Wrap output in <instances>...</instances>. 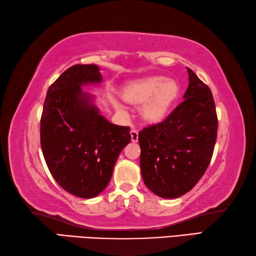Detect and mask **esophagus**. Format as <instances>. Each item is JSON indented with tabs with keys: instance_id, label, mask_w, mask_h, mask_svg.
<instances>
[{
	"instance_id": "obj_1",
	"label": "esophagus",
	"mask_w": 256,
	"mask_h": 256,
	"mask_svg": "<svg viewBox=\"0 0 256 256\" xmlns=\"http://www.w3.org/2000/svg\"><path fill=\"white\" fill-rule=\"evenodd\" d=\"M131 140L132 142H138V132L136 131V130H131Z\"/></svg>"
}]
</instances>
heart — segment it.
Here are the masks:
<instances>
[{
    "mask_svg": "<svg viewBox=\"0 0 256 256\" xmlns=\"http://www.w3.org/2000/svg\"><path fill=\"white\" fill-rule=\"evenodd\" d=\"M178 95V82L164 76L142 78L128 84L123 90L124 98L132 104H142V118L152 123L160 122L168 115Z\"/></svg>",
    "mask_w": 256,
    "mask_h": 256,
    "instance_id": "heart-1",
    "label": "heart"
}]
</instances>
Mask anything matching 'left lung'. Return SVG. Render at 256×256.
Returning a JSON list of instances; mask_svg holds the SVG:
<instances>
[{"label":"left lung","instance_id":"8db88e82","mask_svg":"<svg viewBox=\"0 0 256 256\" xmlns=\"http://www.w3.org/2000/svg\"><path fill=\"white\" fill-rule=\"evenodd\" d=\"M188 69L184 102L164 120L138 133L144 184L162 198L190 192L210 164L217 138L216 106L209 87Z\"/></svg>","mask_w":256,"mask_h":256}]
</instances>
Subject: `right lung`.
Wrapping results in <instances>:
<instances>
[{
	"instance_id": "1",
	"label": "right lung",
	"mask_w": 256,
	"mask_h": 256,
	"mask_svg": "<svg viewBox=\"0 0 256 256\" xmlns=\"http://www.w3.org/2000/svg\"><path fill=\"white\" fill-rule=\"evenodd\" d=\"M103 80L96 64L64 70L46 96L40 143L50 174L80 198H94L108 187L120 151L131 141L128 126L108 122L82 86Z\"/></svg>"
}]
</instances>
